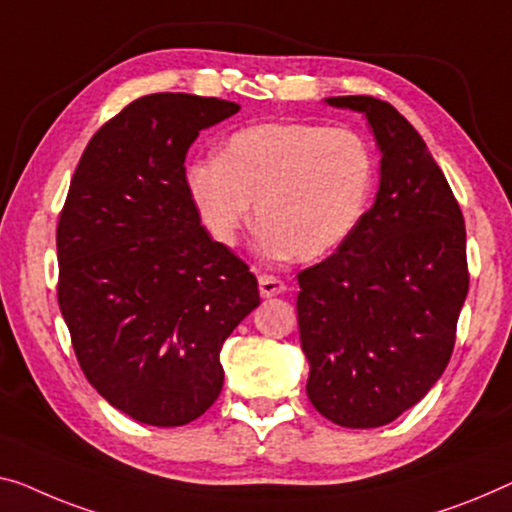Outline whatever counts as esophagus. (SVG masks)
<instances>
[{
	"instance_id": "esophagus-1",
	"label": "esophagus",
	"mask_w": 512,
	"mask_h": 512,
	"mask_svg": "<svg viewBox=\"0 0 512 512\" xmlns=\"http://www.w3.org/2000/svg\"><path fill=\"white\" fill-rule=\"evenodd\" d=\"M282 292H287V285L276 276H259V294L264 299H271V296H278Z\"/></svg>"
}]
</instances>
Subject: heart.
Returning <instances> with one entry per match:
<instances>
[{
  "label": "heart",
  "instance_id": "obj_1",
  "mask_svg": "<svg viewBox=\"0 0 512 512\" xmlns=\"http://www.w3.org/2000/svg\"><path fill=\"white\" fill-rule=\"evenodd\" d=\"M213 239L232 246L253 218L271 257L315 262L356 230L372 188V156L352 131L269 121L230 135L218 158L186 170Z\"/></svg>",
  "mask_w": 512,
  "mask_h": 512
}]
</instances>
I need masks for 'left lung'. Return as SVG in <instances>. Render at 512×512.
<instances>
[{
	"label": "left lung",
	"instance_id": "8db88e82",
	"mask_svg": "<svg viewBox=\"0 0 512 512\" xmlns=\"http://www.w3.org/2000/svg\"><path fill=\"white\" fill-rule=\"evenodd\" d=\"M365 114L379 190L331 257L299 276L308 398L342 427H379L425 398L451 361L469 292L467 232L444 172L391 103L326 98Z\"/></svg>",
	"mask_w": 512,
	"mask_h": 512
}]
</instances>
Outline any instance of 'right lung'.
Here are the masks:
<instances>
[{"label": "right lung", "mask_w": 512, "mask_h": 512, "mask_svg": "<svg viewBox=\"0 0 512 512\" xmlns=\"http://www.w3.org/2000/svg\"><path fill=\"white\" fill-rule=\"evenodd\" d=\"M241 108L151 94L91 137L57 225L61 315L89 384L156 427L200 418L223 388L220 349L259 305L257 278L200 223L186 154Z\"/></svg>", "instance_id": "add662e5"}]
</instances>
